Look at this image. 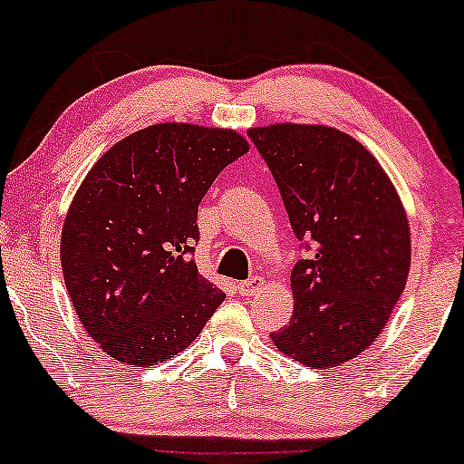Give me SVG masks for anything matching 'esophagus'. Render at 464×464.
<instances>
[{
  "label": "esophagus",
  "instance_id": "esophagus-1",
  "mask_svg": "<svg viewBox=\"0 0 464 464\" xmlns=\"http://www.w3.org/2000/svg\"><path fill=\"white\" fill-rule=\"evenodd\" d=\"M262 288V279L260 277H251L247 282L238 284V295L241 296H254L256 293H260Z\"/></svg>",
  "mask_w": 464,
  "mask_h": 464
}]
</instances>
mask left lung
I'll return each mask as SVG.
<instances>
[{
  "instance_id": "8db88e82",
  "label": "left lung",
  "mask_w": 464,
  "mask_h": 464,
  "mask_svg": "<svg viewBox=\"0 0 464 464\" xmlns=\"http://www.w3.org/2000/svg\"><path fill=\"white\" fill-rule=\"evenodd\" d=\"M312 258L290 273L293 320L273 344L307 368H335L379 337L407 285L411 230L396 187L362 141L324 124L247 130Z\"/></svg>"
}]
</instances>
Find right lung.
<instances>
[{
	"mask_svg": "<svg viewBox=\"0 0 464 464\" xmlns=\"http://www.w3.org/2000/svg\"><path fill=\"white\" fill-rule=\"evenodd\" d=\"M249 150L232 129L163 122L135 130L92 165L62 227L64 284L102 353L150 368L185 351L226 295L191 258L198 206Z\"/></svg>",
	"mask_w": 464,
	"mask_h": 464,
	"instance_id": "add662e5",
	"label": "right lung"
}]
</instances>
